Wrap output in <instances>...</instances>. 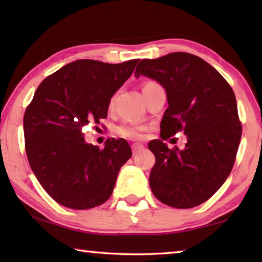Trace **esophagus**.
<instances>
[{
    "label": "esophagus",
    "mask_w": 262,
    "mask_h": 262,
    "mask_svg": "<svg viewBox=\"0 0 262 262\" xmlns=\"http://www.w3.org/2000/svg\"><path fill=\"white\" fill-rule=\"evenodd\" d=\"M143 145L142 144H133L132 149H133V155H137L139 152H141L143 150Z\"/></svg>",
    "instance_id": "obj_1"
}]
</instances>
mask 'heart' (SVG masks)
I'll return each instance as SVG.
<instances>
[{
	"instance_id": "b5f03b06",
	"label": "heart",
	"mask_w": 262,
	"mask_h": 262,
	"mask_svg": "<svg viewBox=\"0 0 262 262\" xmlns=\"http://www.w3.org/2000/svg\"><path fill=\"white\" fill-rule=\"evenodd\" d=\"M156 85H158V84L154 81L144 82L143 85H142V92ZM113 104H114V98L112 97L108 101V107L112 108ZM147 130H148L147 126L142 125V123H136V122H123L121 125H119L114 128V133L118 136L123 137V139H127V140H132V141L142 140L144 136V132Z\"/></svg>"
}]
</instances>
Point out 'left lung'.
<instances>
[{
  "instance_id": "1",
  "label": "left lung",
  "mask_w": 262,
  "mask_h": 262,
  "mask_svg": "<svg viewBox=\"0 0 262 262\" xmlns=\"http://www.w3.org/2000/svg\"><path fill=\"white\" fill-rule=\"evenodd\" d=\"M135 75L165 89L162 139L187 135L183 150L167 148L162 140L148 144L156 157L149 178L154 195L178 209L201 205L224 184L236 161L242 122L232 88L208 62L185 52L141 60Z\"/></svg>"
}]
</instances>
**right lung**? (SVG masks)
<instances>
[{"mask_svg": "<svg viewBox=\"0 0 262 262\" xmlns=\"http://www.w3.org/2000/svg\"><path fill=\"white\" fill-rule=\"evenodd\" d=\"M137 62H70L43 79L26 107V156L42 188L60 205L90 209L112 194L119 171L132 157L129 144L125 139L106 140L104 148L88 144L82 128L107 117L111 97Z\"/></svg>", "mask_w": 262, "mask_h": 262, "instance_id": "obj_1", "label": "right lung"}]
</instances>
